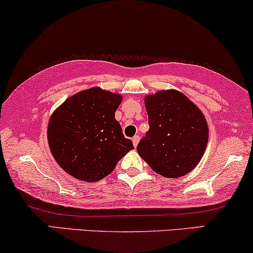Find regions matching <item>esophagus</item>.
Instances as JSON below:
<instances>
[{
    "mask_svg": "<svg viewBox=\"0 0 253 253\" xmlns=\"http://www.w3.org/2000/svg\"><path fill=\"white\" fill-rule=\"evenodd\" d=\"M139 139H141V138H139V136H137V135L132 137L133 146H137V144H138V142H139Z\"/></svg>",
    "mask_w": 253,
    "mask_h": 253,
    "instance_id": "obj_1",
    "label": "esophagus"
}]
</instances>
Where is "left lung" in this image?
I'll use <instances>...</instances> for the list:
<instances>
[{"label": "left lung", "mask_w": 253, "mask_h": 253, "mask_svg": "<svg viewBox=\"0 0 253 253\" xmlns=\"http://www.w3.org/2000/svg\"><path fill=\"white\" fill-rule=\"evenodd\" d=\"M145 108L149 130L137 145L139 156L162 176H184L198 164L207 148L204 115L176 90L146 96Z\"/></svg>", "instance_id": "8db88e82"}]
</instances>
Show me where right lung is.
<instances>
[{
    "label": "right lung",
    "mask_w": 253,
    "mask_h": 253,
    "mask_svg": "<svg viewBox=\"0 0 253 253\" xmlns=\"http://www.w3.org/2000/svg\"><path fill=\"white\" fill-rule=\"evenodd\" d=\"M122 96L99 88L68 98L49 121L52 156L64 171L84 182H97L133 149L124 137L115 111Z\"/></svg>",
    "instance_id": "obj_1"
}]
</instances>
